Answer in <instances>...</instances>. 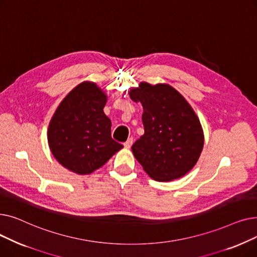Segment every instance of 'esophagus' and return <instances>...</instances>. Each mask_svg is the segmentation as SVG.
<instances>
[{
  "mask_svg": "<svg viewBox=\"0 0 257 257\" xmlns=\"http://www.w3.org/2000/svg\"><path fill=\"white\" fill-rule=\"evenodd\" d=\"M132 144H133V139L130 138L127 140L126 143H124V146H125V148H127V149H129V148L132 146Z\"/></svg>",
  "mask_w": 257,
  "mask_h": 257,
  "instance_id": "esophagus-1",
  "label": "esophagus"
}]
</instances>
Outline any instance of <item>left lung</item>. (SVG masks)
<instances>
[{
  "instance_id": "left-lung-1",
  "label": "left lung",
  "mask_w": 257,
  "mask_h": 257,
  "mask_svg": "<svg viewBox=\"0 0 257 257\" xmlns=\"http://www.w3.org/2000/svg\"><path fill=\"white\" fill-rule=\"evenodd\" d=\"M129 96L144 108V136L131 147L145 172L156 181H172L190 172L201 155L204 133L199 117L173 86L141 82Z\"/></svg>"
}]
</instances>
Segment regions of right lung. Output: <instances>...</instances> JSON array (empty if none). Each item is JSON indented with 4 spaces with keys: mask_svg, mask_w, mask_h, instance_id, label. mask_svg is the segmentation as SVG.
Segmentation results:
<instances>
[{
    "mask_svg": "<svg viewBox=\"0 0 257 257\" xmlns=\"http://www.w3.org/2000/svg\"><path fill=\"white\" fill-rule=\"evenodd\" d=\"M107 94L91 81L73 88L54 112L49 148L58 163L79 175L104 166L124 146L111 139V121L103 108Z\"/></svg>",
    "mask_w": 257,
    "mask_h": 257,
    "instance_id": "add662e5",
    "label": "right lung"
}]
</instances>
